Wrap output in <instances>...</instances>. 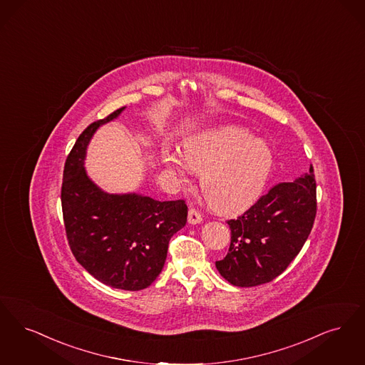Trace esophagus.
<instances>
[{
    "mask_svg": "<svg viewBox=\"0 0 365 365\" xmlns=\"http://www.w3.org/2000/svg\"><path fill=\"white\" fill-rule=\"evenodd\" d=\"M202 214L199 212V210H196V208H190V211H188V222L192 223V225H196V223L202 222Z\"/></svg>",
    "mask_w": 365,
    "mask_h": 365,
    "instance_id": "obj_1",
    "label": "esophagus"
}]
</instances>
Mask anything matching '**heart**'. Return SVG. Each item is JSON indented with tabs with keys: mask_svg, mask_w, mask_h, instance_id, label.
Returning a JSON list of instances; mask_svg holds the SVG:
<instances>
[{
	"mask_svg": "<svg viewBox=\"0 0 365 365\" xmlns=\"http://www.w3.org/2000/svg\"><path fill=\"white\" fill-rule=\"evenodd\" d=\"M182 155L193 170L202 172L200 187L208 205L225 214H238L259 199L272 169L269 145L242 127L225 125L192 136ZM166 166L184 175L185 163L166 155Z\"/></svg>",
	"mask_w": 365,
	"mask_h": 365,
	"instance_id": "1",
	"label": "heart"
}]
</instances>
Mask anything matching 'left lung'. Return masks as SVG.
<instances>
[{
	"mask_svg": "<svg viewBox=\"0 0 365 365\" xmlns=\"http://www.w3.org/2000/svg\"><path fill=\"white\" fill-rule=\"evenodd\" d=\"M314 166L293 182H278L230 227V247L215 262L226 281L240 287L271 282L302 251L317 217Z\"/></svg>",
	"mask_w": 365,
	"mask_h": 365,
	"instance_id": "1",
	"label": "left lung"
}]
</instances>
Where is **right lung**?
I'll return each instance as SVG.
<instances>
[{
  "instance_id": "right-lung-1",
  "label": "right lung",
  "mask_w": 365,
  "mask_h": 365,
  "mask_svg": "<svg viewBox=\"0 0 365 365\" xmlns=\"http://www.w3.org/2000/svg\"><path fill=\"white\" fill-rule=\"evenodd\" d=\"M124 108L94 121L80 133L63 166L61 206L69 248L80 264L105 285L142 290L163 269L172 236L187 223L185 200L158 202L136 193L109 195L83 168L96 128Z\"/></svg>"
}]
</instances>
